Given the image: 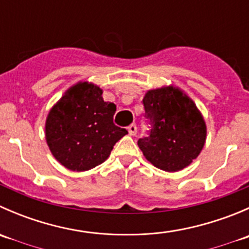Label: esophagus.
<instances>
[{"label":"esophagus","mask_w":249,"mask_h":249,"mask_svg":"<svg viewBox=\"0 0 249 249\" xmlns=\"http://www.w3.org/2000/svg\"><path fill=\"white\" fill-rule=\"evenodd\" d=\"M127 131H129V134L131 135V136H135V135L137 134V126L136 124H131L129 127H127Z\"/></svg>","instance_id":"1"}]
</instances>
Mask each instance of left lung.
<instances>
[{
	"instance_id": "8db88e82",
	"label": "left lung",
	"mask_w": 249,
	"mask_h": 249,
	"mask_svg": "<svg viewBox=\"0 0 249 249\" xmlns=\"http://www.w3.org/2000/svg\"><path fill=\"white\" fill-rule=\"evenodd\" d=\"M142 102L150 130L137 144L145 159L167 172L189 166L202 150L207 132L194 101L170 85L147 91Z\"/></svg>"
}]
</instances>
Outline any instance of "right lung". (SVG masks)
Segmentation results:
<instances>
[{
	"mask_svg": "<svg viewBox=\"0 0 249 249\" xmlns=\"http://www.w3.org/2000/svg\"><path fill=\"white\" fill-rule=\"evenodd\" d=\"M115 107L105 102L102 89L88 82L70 88L46 120V140L55 159L71 171H88L102 164L127 134L113 123Z\"/></svg>",
	"mask_w": 249,
	"mask_h": 249,
	"instance_id": "obj_1",
	"label": "right lung"
}]
</instances>
